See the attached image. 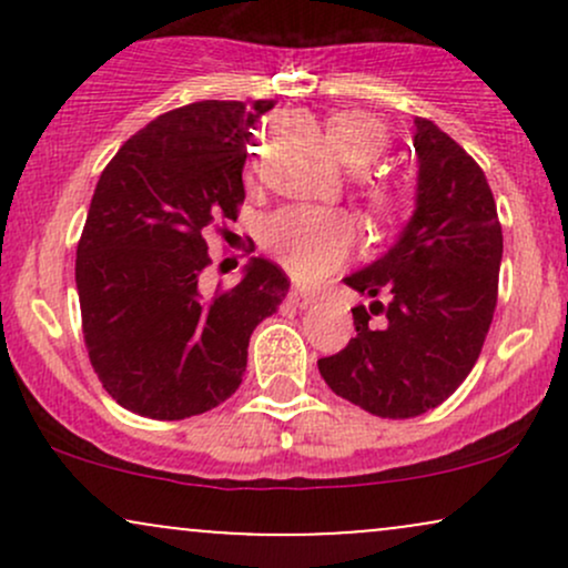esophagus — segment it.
Returning a JSON list of instances; mask_svg holds the SVG:
<instances>
[{"label":"esophagus","mask_w":568,"mask_h":568,"mask_svg":"<svg viewBox=\"0 0 568 568\" xmlns=\"http://www.w3.org/2000/svg\"><path fill=\"white\" fill-rule=\"evenodd\" d=\"M291 298H293V304L302 306V310H306V306H312V304L317 302V291L304 288V285H296V288L291 291Z\"/></svg>","instance_id":"1"}]
</instances>
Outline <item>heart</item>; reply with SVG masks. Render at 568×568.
I'll return each mask as SVG.
<instances>
[{
	"instance_id": "1",
	"label": "heart",
	"mask_w": 568,
	"mask_h": 568,
	"mask_svg": "<svg viewBox=\"0 0 568 568\" xmlns=\"http://www.w3.org/2000/svg\"><path fill=\"white\" fill-rule=\"evenodd\" d=\"M325 128L336 154L352 168L374 165L389 146L387 128L366 112H336ZM371 197L382 213L400 205V194L393 186H376ZM355 240V219L331 207H283L264 230V245L298 280L331 275L349 256Z\"/></svg>"
}]
</instances>
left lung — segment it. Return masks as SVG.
Masks as SVG:
<instances>
[{"mask_svg": "<svg viewBox=\"0 0 568 568\" xmlns=\"http://www.w3.org/2000/svg\"><path fill=\"white\" fill-rule=\"evenodd\" d=\"M414 149V219L379 262L344 277L387 304L355 306V338L317 361L338 397L382 419L427 414L456 393L484 349L499 293L501 226L486 173L422 116Z\"/></svg>", "mask_w": 568, "mask_h": 568, "instance_id": "1", "label": "left lung"}]
</instances>
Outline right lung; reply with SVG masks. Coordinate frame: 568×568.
Returning <instances> with one entry per match:
<instances>
[{
  "label": "right lung",
  "instance_id": "right-lung-1",
  "mask_svg": "<svg viewBox=\"0 0 568 568\" xmlns=\"http://www.w3.org/2000/svg\"><path fill=\"white\" fill-rule=\"evenodd\" d=\"M272 101H197L149 122L98 179L77 245L88 357L122 408L160 422L205 414L243 382L253 328L291 280L251 258L234 288L202 291L205 230L234 221L243 165Z\"/></svg>",
  "mask_w": 568,
  "mask_h": 568
}]
</instances>
